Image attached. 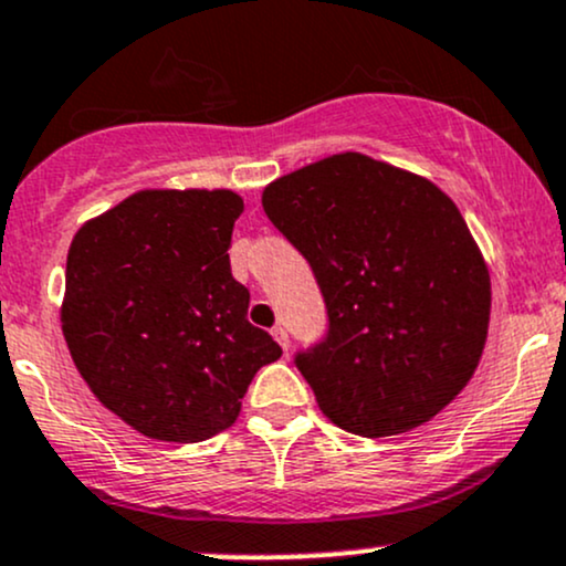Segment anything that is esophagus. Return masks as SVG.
Listing matches in <instances>:
<instances>
[{
  "label": "esophagus",
  "mask_w": 566,
  "mask_h": 566,
  "mask_svg": "<svg viewBox=\"0 0 566 566\" xmlns=\"http://www.w3.org/2000/svg\"><path fill=\"white\" fill-rule=\"evenodd\" d=\"M272 336H275L277 345H281L283 350H289V332H285V326H275V328H272Z\"/></svg>",
  "instance_id": "obj_1"
}]
</instances>
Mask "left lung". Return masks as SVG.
Segmentation results:
<instances>
[{
    "instance_id": "obj_1",
    "label": "left lung",
    "mask_w": 566,
    "mask_h": 566,
    "mask_svg": "<svg viewBox=\"0 0 566 566\" xmlns=\"http://www.w3.org/2000/svg\"><path fill=\"white\" fill-rule=\"evenodd\" d=\"M264 213L313 266L328 336L296 368L336 428H420L471 382L492 281L460 208L424 176L339 151L266 184Z\"/></svg>"
}]
</instances>
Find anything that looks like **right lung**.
<instances>
[{
    "mask_svg": "<svg viewBox=\"0 0 566 566\" xmlns=\"http://www.w3.org/2000/svg\"><path fill=\"white\" fill-rule=\"evenodd\" d=\"M232 189H138L93 216L66 256L61 328L93 396L155 441L232 428L253 374L283 355L249 323Z\"/></svg>",
    "mask_w": 566,
    "mask_h": 566,
    "instance_id": "add662e5",
    "label": "right lung"
}]
</instances>
